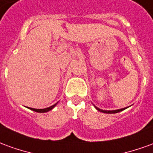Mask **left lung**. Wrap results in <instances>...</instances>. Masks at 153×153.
Here are the masks:
<instances>
[{
	"label": "left lung",
	"mask_w": 153,
	"mask_h": 153,
	"mask_svg": "<svg viewBox=\"0 0 153 153\" xmlns=\"http://www.w3.org/2000/svg\"><path fill=\"white\" fill-rule=\"evenodd\" d=\"M95 108H96L97 111H101V112L107 113V114H114V113H118V112H120V111H124L125 109H126V107H125V108H122V109H119V110H115V111H105V110L99 109V108H98V107H97V106H95Z\"/></svg>",
	"instance_id": "left-lung-1"
}]
</instances>
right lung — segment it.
<instances>
[{"mask_svg":"<svg viewBox=\"0 0 153 153\" xmlns=\"http://www.w3.org/2000/svg\"><path fill=\"white\" fill-rule=\"evenodd\" d=\"M57 103H56V104H54V105H52V106H49V107H47V108H44V109H35V108H29L30 110H32V111H36V112H40V113H44V112H47V111H51V110H52L55 107V106H56Z\"/></svg>","mask_w":153,"mask_h":153,"instance_id":"1","label":"right lung"}]
</instances>
